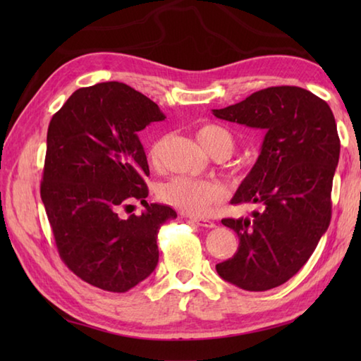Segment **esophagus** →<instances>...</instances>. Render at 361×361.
<instances>
[{
  "label": "esophagus",
  "instance_id": "34e87169",
  "mask_svg": "<svg viewBox=\"0 0 361 361\" xmlns=\"http://www.w3.org/2000/svg\"><path fill=\"white\" fill-rule=\"evenodd\" d=\"M189 220L192 221V224L202 226V228H214L216 226V224L214 221L208 220V219H198V217H189Z\"/></svg>",
  "mask_w": 361,
  "mask_h": 361
}]
</instances>
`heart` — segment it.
I'll return each instance as SVG.
<instances>
[{
	"label": "heart",
	"instance_id": "b5f03b06",
	"mask_svg": "<svg viewBox=\"0 0 361 361\" xmlns=\"http://www.w3.org/2000/svg\"><path fill=\"white\" fill-rule=\"evenodd\" d=\"M197 140L202 147L209 152H225L226 155L234 149V137L226 128L219 126H204L197 132ZM159 144L150 150V163L158 164ZM158 195L164 203L194 217L211 214L214 206L224 202L225 189L211 180H198L190 176H175L159 188Z\"/></svg>",
	"mask_w": 361,
	"mask_h": 361
}]
</instances>
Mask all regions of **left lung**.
Here are the masks:
<instances>
[{
    "label": "left lung",
    "instance_id": "8db88e82",
    "mask_svg": "<svg viewBox=\"0 0 361 361\" xmlns=\"http://www.w3.org/2000/svg\"><path fill=\"white\" fill-rule=\"evenodd\" d=\"M212 114L265 130L256 164L231 200L256 203L260 211L221 220L239 237V248L216 270L221 279L248 291L282 286L307 262L331 224L340 158L334 113L310 91L283 85L256 91Z\"/></svg>",
    "mask_w": 361,
    "mask_h": 361
}]
</instances>
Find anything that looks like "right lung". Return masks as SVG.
<instances>
[{"mask_svg":"<svg viewBox=\"0 0 361 361\" xmlns=\"http://www.w3.org/2000/svg\"><path fill=\"white\" fill-rule=\"evenodd\" d=\"M166 116L121 82L79 88L54 114L46 137L42 202L65 265L91 286L124 293L158 264V231L176 212L147 203L140 132ZM133 200L146 208L124 219Z\"/></svg>","mask_w":361,"mask_h":361,"instance_id":"1","label":"right lung"}]
</instances>
